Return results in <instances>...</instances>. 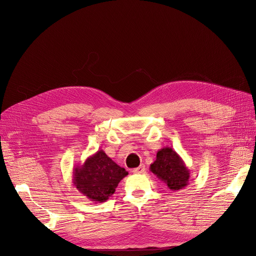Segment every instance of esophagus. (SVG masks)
Masks as SVG:
<instances>
[{"mask_svg":"<svg viewBox=\"0 0 256 256\" xmlns=\"http://www.w3.org/2000/svg\"><path fill=\"white\" fill-rule=\"evenodd\" d=\"M132 172L136 174H140V173H144L145 172V166L143 164H141L139 167L132 169Z\"/></svg>","mask_w":256,"mask_h":256,"instance_id":"esophagus-1","label":"esophagus"}]
</instances>
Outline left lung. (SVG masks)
Wrapping results in <instances>:
<instances>
[{"label":"left lung","mask_w":256,"mask_h":256,"mask_svg":"<svg viewBox=\"0 0 256 256\" xmlns=\"http://www.w3.org/2000/svg\"><path fill=\"white\" fill-rule=\"evenodd\" d=\"M150 169L172 191H178L189 184L190 169L186 166L180 154L169 146L163 147L156 152V158Z\"/></svg>","instance_id":"1"}]
</instances>
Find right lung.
<instances>
[{
    "label": "right lung",
    "mask_w": 256,
    "mask_h": 256,
    "mask_svg": "<svg viewBox=\"0 0 256 256\" xmlns=\"http://www.w3.org/2000/svg\"><path fill=\"white\" fill-rule=\"evenodd\" d=\"M72 173V182L78 191L96 204L109 199L120 180L128 174L102 150L87 158L83 165L76 166Z\"/></svg>",
    "instance_id": "obj_1"
}]
</instances>
